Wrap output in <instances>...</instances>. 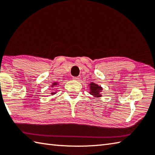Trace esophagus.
Listing matches in <instances>:
<instances>
[{
  "label": "esophagus",
  "mask_w": 155,
  "mask_h": 155,
  "mask_svg": "<svg viewBox=\"0 0 155 155\" xmlns=\"http://www.w3.org/2000/svg\"><path fill=\"white\" fill-rule=\"evenodd\" d=\"M73 80H75V81H80V76H78V77H73Z\"/></svg>",
  "instance_id": "1"
}]
</instances>
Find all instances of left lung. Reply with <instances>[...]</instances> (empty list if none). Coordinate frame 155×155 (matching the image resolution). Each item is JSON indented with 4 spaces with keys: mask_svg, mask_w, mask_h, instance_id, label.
<instances>
[{
    "mask_svg": "<svg viewBox=\"0 0 155 155\" xmlns=\"http://www.w3.org/2000/svg\"><path fill=\"white\" fill-rule=\"evenodd\" d=\"M90 89H91V94L93 95L94 97H101V94H100L101 91H102V88L101 86H99V85L96 84L94 83H91L90 84Z\"/></svg>",
    "mask_w": 155,
    "mask_h": 155,
    "instance_id": "8db88e82",
    "label": "left lung"
}]
</instances>
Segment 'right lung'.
<instances>
[{"mask_svg": "<svg viewBox=\"0 0 155 155\" xmlns=\"http://www.w3.org/2000/svg\"><path fill=\"white\" fill-rule=\"evenodd\" d=\"M54 85H57V84H56V83H54V84H53V85H52V86H54ZM51 94H54L55 93H51Z\"/></svg>", "mask_w": 155, "mask_h": 155, "instance_id": "add662e5", "label": "right lung"}]
</instances>
